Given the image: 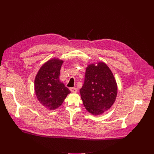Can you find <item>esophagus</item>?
Instances as JSON below:
<instances>
[{
    "label": "esophagus",
    "instance_id": "obj_1",
    "mask_svg": "<svg viewBox=\"0 0 154 154\" xmlns=\"http://www.w3.org/2000/svg\"><path fill=\"white\" fill-rule=\"evenodd\" d=\"M70 91H71L72 93H77V89L76 88H70Z\"/></svg>",
    "mask_w": 154,
    "mask_h": 154
}]
</instances>
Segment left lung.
<instances>
[{"label":"left lung","instance_id":"obj_1","mask_svg":"<svg viewBox=\"0 0 154 154\" xmlns=\"http://www.w3.org/2000/svg\"><path fill=\"white\" fill-rule=\"evenodd\" d=\"M118 88L111 70L103 63L90 64L85 72L84 84L80 90L85 108L94 115L108 110L115 101Z\"/></svg>","mask_w":154,"mask_h":154}]
</instances>
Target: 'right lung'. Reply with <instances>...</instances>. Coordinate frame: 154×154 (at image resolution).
I'll use <instances>...</instances> for the list:
<instances>
[{"mask_svg": "<svg viewBox=\"0 0 154 154\" xmlns=\"http://www.w3.org/2000/svg\"><path fill=\"white\" fill-rule=\"evenodd\" d=\"M63 63L57 58L49 60L42 66L35 77V90L38 100L49 109L60 106L71 93L59 80Z\"/></svg>", "mask_w": 154, "mask_h": 154, "instance_id": "add662e5", "label": "right lung"}]
</instances>
